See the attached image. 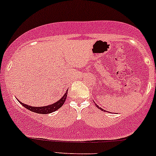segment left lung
<instances>
[{"mask_svg":"<svg viewBox=\"0 0 156 156\" xmlns=\"http://www.w3.org/2000/svg\"><path fill=\"white\" fill-rule=\"evenodd\" d=\"M95 106H96V107H98V109H101V110H102V111H105V110H104V109H101V107H98V106L96 104H95Z\"/></svg>","mask_w":156,"mask_h":156,"instance_id":"8db88e82","label":"left lung"}]
</instances>
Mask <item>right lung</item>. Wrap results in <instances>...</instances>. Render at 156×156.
<instances>
[{
	"label": "right lung",
	"instance_id": "right-lung-1",
	"mask_svg": "<svg viewBox=\"0 0 156 156\" xmlns=\"http://www.w3.org/2000/svg\"><path fill=\"white\" fill-rule=\"evenodd\" d=\"M67 93H68V90L66 91V93L64 94V96L61 98L60 100L56 101L55 103L51 104V105H48V106H45V107H32V106L27 105V104H25L22 102H20V101H18L20 102V104H21L22 106L27 108L29 110L32 111V112H36V113H39V114H48V113H51V112H55L57 109H58L59 108H61V107L63 106V104H64L65 101H66V97H67Z\"/></svg>",
	"mask_w": 156,
	"mask_h": 156
}]
</instances>
